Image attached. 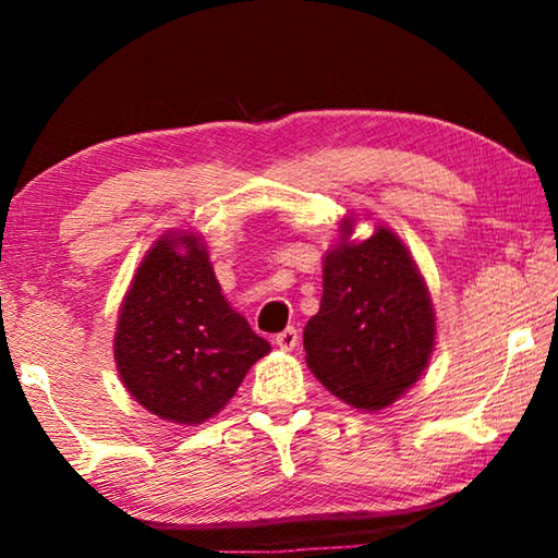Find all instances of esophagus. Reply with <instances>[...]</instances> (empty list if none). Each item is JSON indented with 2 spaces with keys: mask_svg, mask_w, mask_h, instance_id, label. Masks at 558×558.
<instances>
[{
  "mask_svg": "<svg viewBox=\"0 0 558 558\" xmlns=\"http://www.w3.org/2000/svg\"><path fill=\"white\" fill-rule=\"evenodd\" d=\"M298 329L295 327H288L282 329V332H278L276 337H272V342H276V347H280L282 352H290V349L298 347Z\"/></svg>",
  "mask_w": 558,
  "mask_h": 558,
  "instance_id": "1",
  "label": "esophagus"
}]
</instances>
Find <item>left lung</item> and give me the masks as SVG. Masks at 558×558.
Here are the masks:
<instances>
[{
    "label": "left lung",
    "instance_id": "1",
    "mask_svg": "<svg viewBox=\"0 0 558 558\" xmlns=\"http://www.w3.org/2000/svg\"><path fill=\"white\" fill-rule=\"evenodd\" d=\"M327 253L323 302L302 335L307 366L337 399L364 411L393 403L426 369L436 315L418 268L396 233Z\"/></svg>",
    "mask_w": 558,
    "mask_h": 558
}]
</instances>
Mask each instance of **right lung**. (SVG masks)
I'll return each mask as SVG.
<instances>
[{
    "label": "right lung",
    "mask_w": 558,
    "mask_h": 558,
    "mask_svg": "<svg viewBox=\"0 0 558 558\" xmlns=\"http://www.w3.org/2000/svg\"><path fill=\"white\" fill-rule=\"evenodd\" d=\"M182 238L186 254L175 251ZM268 349L221 295L196 235L157 241L122 300L116 332L120 379L137 403L194 426L229 403Z\"/></svg>",
    "instance_id": "obj_1"
}]
</instances>
